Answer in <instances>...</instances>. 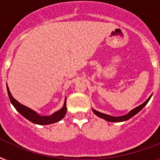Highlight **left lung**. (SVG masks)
Returning a JSON list of instances; mask_svg holds the SVG:
<instances>
[{
    "label": "left lung",
    "mask_w": 160,
    "mask_h": 160,
    "mask_svg": "<svg viewBox=\"0 0 160 160\" xmlns=\"http://www.w3.org/2000/svg\"><path fill=\"white\" fill-rule=\"evenodd\" d=\"M152 95L150 96V97L148 98L147 100L145 101L144 103L142 104H141V105H139L138 107L134 108V110H132V111H130L128 114L124 115V116H121V117H112V116H110V115H106V114H104V113H101V112H99V111H95V110H93L92 109V111H93V113L95 115H97L98 117H99V118H103V119H104V120L108 121V122H124V121H127L128 120L129 118H133L134 115H136L140 111H141L142 109H143V107H144L146 104H148V101L150 100V98H151Z\"/></svg>",
    "instance_id": "1"
}]
</instances>
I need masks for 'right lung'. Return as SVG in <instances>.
I'll use <instances>...</instances> for the list:
<instances>
[{
	"label": "right lung",
	"instance_id": "add662e5",
	"mask_svg": "<svg viewBox=\"0 0 160 160\" xmlns=\"http://www.w3.org/2000/svg\"><path fill=\"white\" fill-rule=\"evenodd\" d=\"M7 89H8V93L10 102L12 103L14 108L19 111L20 114L22 115L24 118L28 119L30 122H32L33 123L39 124V125H48V124L54 123V122H59L66 115V99H65V102H64V104H63V107L61 110H59V111L53 113L51 116H40V115L37 113L36 111H32V109L26 107V106L23 105V104H21L16 100L15 98L12 96L11 92H10L8 85H7Z\"/></svg>",
	"mask_w": 160,
	"mask_h": 160
}]
</instances>
